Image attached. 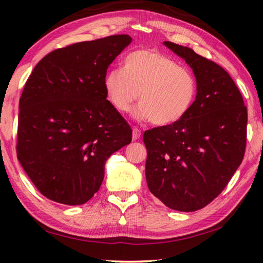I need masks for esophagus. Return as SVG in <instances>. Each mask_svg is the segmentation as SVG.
I'll return each instance as SVG.
<instances>
[{
	"label": "esophagus",
	"instance_id": "1",
	"mask_svg": "<svg viewBox=\"0 0 263 263\" xmlns=\"http://www.w3.org/2000/svg\"><path fill=\"white\" fill-rule=\"evenodd\" d=\"M140 136H141V132H140L139 128L133 127V130H132V139H133V140L139 139Z\"/></svg>",
	"mask_w": 263,
	"mask_h": 263
}]
</instances>
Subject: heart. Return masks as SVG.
Masks as SVG:
<instances>
[{
    "mask_svg": "<svg viewBox=\"0 0 263 263\" xmlns=\"http://www.w3.org/2000/svg\"><path fill=\"white\" fill-rule=\"evenodd\" d=\"M103 86L111 105L121 114L132 110L139 97L137 116L158 126L183 119L197 96L194 73L163 53L139 48L128 53L122 70L105 74Z\"/></svg>",
    "mask_w": 263,
    "mask_h": 263,
    "instance_id": "obj_1",
    "label": "heart"
}]
</instances>
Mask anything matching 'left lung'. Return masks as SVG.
Listing matches in <instances>:
<instances>
[{"instance_id": "8db88e82", "label": "left lung", "mask_w": 263, "mask_h": 263, "mask_svg": "<svg viewBox=\"0 0 263 263\" xmlns=\"http://www.w3.org/2000/svg\"><path fill=\"white\" fill-rule=\"evenodd\" d=\"M197 80V96L183 119L145 131L146 181L173 210L193 212L219 195L241 163L247 108L232 78L216 62L171 42Z\"/></svg>"}]
</instances>
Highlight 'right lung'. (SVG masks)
<instances>
[{"label":"right lung","instance_id":"right-lung-1","mask_svg":"<svg viewBox=\"0 0 263 263\" xmlns=\"http://www.w3.org/2000/svg\"><path fill=\"white\" fill-rule=\"evenodd\" d=\"M128 34L82 42L48 53L35 65L20 100L17 158L51 201L81 205L97 193L111 154L132 130L106 100L103 80Z\"/></svg>","mask_w":263,"mask_h":263}]
</instances>
